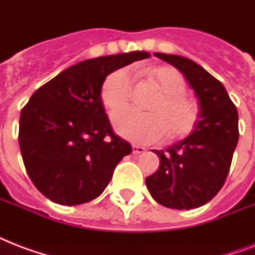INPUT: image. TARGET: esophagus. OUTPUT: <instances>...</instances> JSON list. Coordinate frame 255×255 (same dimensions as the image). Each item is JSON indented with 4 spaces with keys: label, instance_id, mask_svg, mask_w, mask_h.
<instances>
[{
    "label": "esophagus",
    "instance_id": "esophagus-1",
    "mask_svg": "<svg viewBox=\"0 0 255 255\" xmlns=\"http://www.w3.org/2000/svg\"><path fill=\"white\" fill-rule=\"evenodd\" d=\"M145 152V148L141 147V145H132V153L133 155H139V153H143Z\"/></svg>",
    "mask_w": 255,
    "mask_h": 255
}]
</instances>
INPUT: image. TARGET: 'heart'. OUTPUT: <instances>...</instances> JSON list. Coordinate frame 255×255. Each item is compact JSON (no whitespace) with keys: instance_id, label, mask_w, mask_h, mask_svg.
I'll return each instance as SVG.
<instances>
[{"instance_id":"heart-1","label":"heart","mask_w":255,"mask_h":255,"mask_svg":"<svg viewBox=\"0 0 255 255\" xmlns=\"http://www.w3.org/2000/svg\"><path fill=\"white\" fill-rule=\"evenodd\" d=\"M149 81L161 94L149 106L148 114L123 110L112 115V124L122 137L133 143H156L180 139L193 131L198 119V107L185 95V79L176 69L155 67L148 70ZM132 79L128 70L119 69L104 79L100 98L104 107L118 111L131 99Z\"/></svg>"}]
</instances>
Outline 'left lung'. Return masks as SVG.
<instances>
[{
	"label": "left lung",
	"mask_w": 255,
	"mask_h": 255,
	"mask_svg": "<svg viewBox=\"0 0 255 255\" xmlns=\"http://www.w3.org/2000/svg\"><path fill=\"white\" fill-rule=\"evenodd\" d=\"M182 73L198 99L193 131L165 151L156 173L145 178L155 201L172 209H194L209 202L224 185L238 143V112L221 82L188 58L155 53Z\"/></svg>",
	"instance_id": "8db88e82"
}]
</instances>
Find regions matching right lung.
<instances>
[{
    "label": "right lung",
    "mask_w": 255,
    "mask_h": 255,
    "mask_svg": "<svg viewBox=\"0 0 255 255\" xmlns=\"http://www.w3.org/2000/svg\"><path fill=\"white\" fill-rule=\"evenodd\" d=\"M149 55L131 51L79 62L31 95L18 141L29 177L49 200L73 206L99 197L131 153L129 143L112 131L100 90L107 75Z\"/></svg>",
    "instance_id": "obj_1"
}]
</instances>
